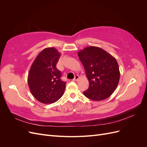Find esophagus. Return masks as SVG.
<instances>
[{"label": "esophagus", "instance_id": "1", "mask_svg": "<svg viewBox=\"0 0 147 147\" xmlns=\"http://www.w3.org/2000/svg\"><path fill=\"white\" fill-rule=\"evenodd\" d=\"M79 78H80V77H79L78 75H75V76L74 78V81H78Z\"/></svg>", "mask_w": 147, "mask_h": 147}]
</instances>
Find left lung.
<instances>
[{"label":"left lung","instance_id":"obj_1","mask_svg":"<svg viewBox=\"0 0 147 147\" xmlns=\"http://www.w3.org/2000/svg\"><path fill=\"white\" fill-rule=\"evenodd\" d=\"M78 56L89 81V88L83 94L96 101L107 99L116 90L119 80L116 59L103 49L93 46L79 51Z\"/></svg>","mask_w":147,"mask_h":147}]
</instances>
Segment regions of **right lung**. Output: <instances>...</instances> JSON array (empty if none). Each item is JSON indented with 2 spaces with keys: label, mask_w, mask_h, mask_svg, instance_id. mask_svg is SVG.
<instances>
[{
  "label": "right lung",
  "mask_w": 147,
  "mask_h": 147,
  "mask_svg": "<svg viewBox=\"0 0 147 147\" xmlns=\"http://www.w3.org/2000/svg\"><path fill=\"white\" fill-rule=\"evenodd\" d=\"M61 54L53 47L46 48L39 53L31 65L28 77L30 91L38 101L52 104L63 96L66 83L61 79L56 68Z\"/></svg>",
  "instance_id": "1"
}]
</instances>
